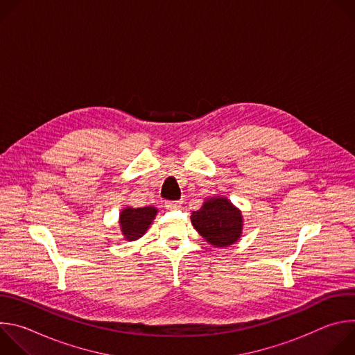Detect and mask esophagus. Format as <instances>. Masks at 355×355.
Here are the masks:
<instances>
[{"mask_svg":"<svg viewBox=\"0 0 355 355\" xmlns=\"http://www.w3.org/2000/svg\"><path fill=\"white\" fill-rule=\"evenodd\" d=\"M181 205H182L181 200H168V202H166V208H167L168 211L178 209V208H181Z\"/></svg>","mask_w":355,"mask_h":355,"instance_id":"obj_1","label":"esophagus"}]
</instances>
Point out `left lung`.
Segmentation results:
<instances>
[{
    "mask_svg": "<svg viewBox=\"0 0 355 355\" xmlns=\"http://www.w3.org/2000/svg\"><path fill=\"white\" fill-rule=\"evenodd\" d=\"M191 222L214 247H227L241 236V212L225 196L208 198L200 209L192 212Z\"/></svg>",
    "mask_w": 355,
    "mask_h": 355,
    "instance_id": "left-lung-1",
    "label": "left lung"
}]
</instances>
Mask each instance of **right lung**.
<instances>
[{"label": "right lung", "instance_id": "right-lung-1", "mask_svg": "<svg viewBox=\"0 0 355 355\" xmlns=\"http://www.w3.org/2000/svg\"><path fill=\"white\" fill-rule=\"evenodd\" d=\"M157 215V209L155 207L146 208H130L126 207L122 209L119 215V225L125 240L135 241L141 237L148 226L153 222Z\"/></svg>", "mask_w": 355, "mask_h": 355}]
</instances>
